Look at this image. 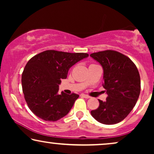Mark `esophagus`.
Masks as SVG:
<instances>
[{"label":"esophagus","mask_w":154,"mask_h":154,"mask_svg":"<svg viewBox=\"0 0 154 154\" xmlns=\"http://www.w3.org/2000/svg\"><path fill=\"white\" fill-rule=\"evenodd\" d=\"M81 97H83L86 98V99L90 98V96H88V95H87V94H81Z\"/></svg>","instance_id":"obj_1"}]
</instances>
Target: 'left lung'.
Returning a JSON list of instances; mask_svg holds the SVG:
<instances>
[{"label":"left lung","instance_id":"left-lung-1","mask_svg":"<svg viewBox=\"0 0 154 154\" xmlns=\"http://www.w3.org/2000/svg\"><path fill=\"white\" fill-rule=\"evenodd\" d=\"M99 62L104 71L106 101L99 100L100 106L91 115L101 123L113 125L127 117L140 94L138 69L129 57L114 50L94 52L90 55Z\"/></svg>","mask_w":154,"mask_h":154}]
</instances>
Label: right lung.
<instances>
[{
  "label": "right lung",
  "instance_id": "right-lung-1",
  "mask_svg": "<svg viewBox=\"0 0 154 154\" xmlns=\"http://www.w3.org/2000/svg\"><path fill=\"white\" fill-rule=\"evenodd\" d=\"M88 56L46 50L27 62L22 75V90L29 108L35 116L44 121H57L68 114L79 95L59 94V85L73 65Z\"/></svg>",
  "mask_w": 154,
  "mask_h": 154
}]
</instances>
